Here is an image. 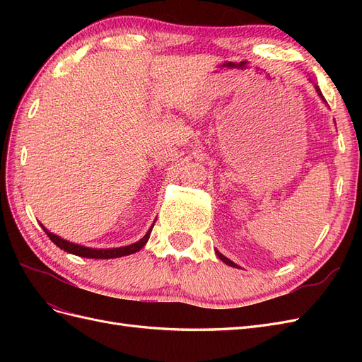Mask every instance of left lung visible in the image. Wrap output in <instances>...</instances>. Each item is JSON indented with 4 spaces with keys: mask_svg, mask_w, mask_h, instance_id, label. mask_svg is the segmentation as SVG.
I'll use <instances>...</instances> for the list:
<instances>
[{
    "mask_svg": "<svg viewBox=\"0 0 362 362\" xmlns=\"http://www.w3.org/2000/svg\"><path fill=\"white\" fill-rule=\"evenodd\" d=\"M310 81H311V78H310ZM314 89H315V92H317V95H319L320 96V100L327 105V103H326V100H325V98H323V95H322V92H320V89H319V86H317V84H314ZM216 255L218 257V258H221L223 262H225V264H228V266H231V267H237V269H240L237 264H235V262H233L231 259H229V258H226L225 255H222L221 254V252H218V250H216Z\"/></svg>",
    "mask_w": 362,
    "mask_h": 362,
    "instance_id": "obj_1",
    "label": "left lung"
}]
</instances>
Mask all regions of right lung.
<instances>
[{
    "label": "right lung",
    "mask_w": 362,
    "mask_h": 362,
    "mask_svg": "<svg viewBox=\"0 0 362 362\" xmlns=\"http://www.w3.org/2000/svg\"><path fill=\"white\" fill-rule=\"evenodd\" d=\"M156 223V222H154ZM152 223V226H154ZM43 228V231L47 233V235L51 238V242L59 246L60 249L69 252V254H74L76 257H83V258H95V259H108V258H119V257H125V255H131V254H136L141 247L146 245V242L149 240L151 231H152V226L148 229V233L141 237L139 242L133 243V245H128V246H122V247H113V249H92V247H86L81 245H75L68 242V240H63L62 237L56 235L49 233L48 229L40 225Z\"/></svg>",
    "instance_id": "obj_1"
}]
</instances>
